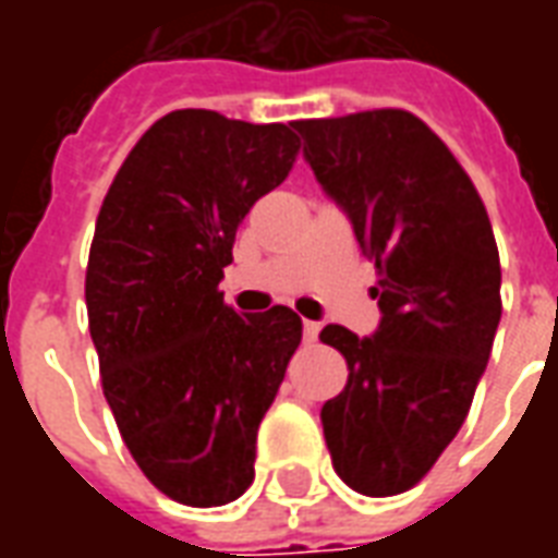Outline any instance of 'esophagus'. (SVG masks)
<instances>
[{
	"mask_svg": "<svg viewBox=\"0 0 558 558\" xmlns=\"http://www.w3.org/2000/svg\"><path fill=\"white\" fill-rule=\"evenodd\" d=\"M319 323H314V319H304V340H307V343H314L316 338H319Z\"/></svg>",
	"mask_w": 558,
	"mask_h": 558,
	"instance_id": "obj_1",
	"label": "esophagus"
}]
</instances>
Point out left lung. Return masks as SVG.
I'll return each instance as SVG.
<instances>
[{
	"mask_svg": "<svg viewBox=\"0 0 558 558\" xmlns=\"http://www.w3.org/2000/svg\"><path fill=\"white\" fill-rule=\"evenodd\" d=\"M304 160L376 266L371 338L326 326L350 379L319 412L331 466L352 490L418 484L463 427L502 316V271L475 184L407 110L292 122Z\"/></svg>",
	"mask_w": 558,
	"mask_h": 558,
	"instance_id": "8db88e82",
	"label": "left lung"
}]
</instances>
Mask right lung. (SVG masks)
Listing matches in <instances>:
<instances>
[{
	"label": "right lung",
	"instance_id": "obj_1",
	"mask_svg": "<svg viewBox=\"0 0 558 558\" xmlns=\"http://www.w3.org/2000/svg\"><path fill=\"white\" fill-rule=\"evenodd\" d=\"M295 155L292 122L175 110L104 196L86 268L104 398L143 475L175 502L211 508L251 487L259 421L302 343L295 311L239 314L218 290L244 215Z\"/></svg>",
	"mask_w": 558,
	"mask_h": 558
}]
</instances>
